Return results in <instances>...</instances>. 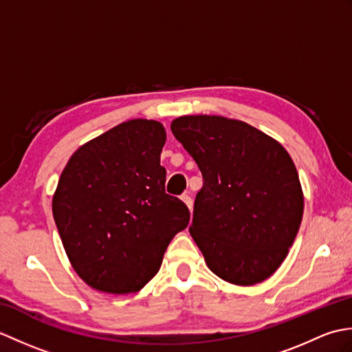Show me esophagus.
Wrapping results in <instances>:
<instances>
[{"mask_svg":"<svg viewBox=\"0 0 352 352\" xmlns=\"http://www.w3.org/2000/svg\"><path fill=\"white\" fill-rule=\"evenodd\" d=\"M182 199L184 201V204L189 207V210H192V207H193V199H192V197L188 195V193H184V195H182Z\"/></svg>","mask_w":352,"mask_h":352,"instance_id":"1","label":"esophagus"}]
</instances>
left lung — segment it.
Returning <instances> with one entry per match:
<instances>
[{
  "label": "left lung",
  "instance_id": "left-lung-1",
  "mask_svg": "<svg viewBox=\"0 0 352 352\" xmlns=\"http://www.w3.org/2000/svg\"><path fill=\"white\" fill-rule=\"evenodd\" d=\"M170 130L203 174L189 231L207 266L239 286L269 278L286 258L304 212L289 153L223 116H182Z\"/></svg>",
  "mask_w": 352,
  "mask_h": 352
}]
</instances>
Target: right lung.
Wrapping results in <instances>:
<instances>
[{
  "instance_id": "1",
  "label": "right lung",
  "mask_w": 352,
  "mask_h": 352,
  "mask_svg": "<svg viewBox=\"0 0 352 352\" xmlns=\"http://www.w3.org/2000/svg\"><path fill=\"white\" fill-rule=\"evenodd\" d=\"M166 131L131 119L72 154L52 197V216L72 267L106 294H134L159 272L190 213L164 192Z\"/></svg>"
}]
</instances>
